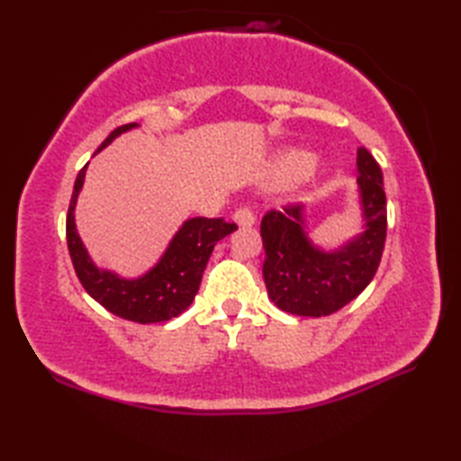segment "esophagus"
I'll return each mask as SVG.
<instances>
[{
  "label": "esophagus",
  "instance_id": "obj_1",
  "mask_svg": "<svg viewBox=\"0 0 461 461\" xmlns=\"http://www.w3.org/2000/svg\"><path fill=\"white\" fill-rule=\"evenodd\" d=\"M233 220L238 221L240 228H251V225L256 223V213H253L249 205H241V208L233 213Z\"/></svg>",
  "mask_w": 461,
  "mask_h": 461
}]
</instances>
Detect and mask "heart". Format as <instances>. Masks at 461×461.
<instances>
[{"label":"heart","instance_id":"1","mask_svg":"<svg viewBox=\"0 0 461 461\" xmlns=\"http://www.w3.org/2000/svg\"><path fill=\"white\" fill-rule=\"evenodd\" d=\"M303 166H305V158H303V156H291V158L285 160L287 172H299Z\"/></svg>","mask_w":461,"mask_h":461}]
</instances>
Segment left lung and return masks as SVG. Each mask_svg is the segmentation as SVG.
<instances>
[{"mask_svg": "<svg viewBox=\"0 0 461 461\" xmlns=\"http://www.w3.org/2000/svg\"><path fill=\"white\" fill-rule=\"evenodd\" d=\"M357 164L366 230L345 248L327 253L312 246L303 225L301 203H285L263 215V279L271 301L291 315L327 317L337 312L376 276L386 241V194L378 162L362 146Z\"/></svg>", "mask_w": 461, "mask_h": 461, "instance_id": "1", "label": "left lung"}]
</instances>
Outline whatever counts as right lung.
Here are the masks:
<instances>
[{"instance_id":"obj_1","label":"right lung","mask_w":461,"mask_h":461,"mask_svg":"<svg viewBox=\"0 0 461 461\" xmlns=\"http://www.w3.org/2000/svg\"><path fill=\"white\" fill-rule=\"evenodd\" d=\"M134 126L139 124L129 122L114 129L106 136L99 150ZM85 170L86 166H83L79 176H77L67 212L68 256H71L81 285L106 311L126 321L146 325V322H162L178 317L182 311L192 305L195 293L200 289L203 269L208 266L213 246L225 236H230L233 230H238V225L225 221L223 218H192L184 221L158 266L152 267L140 279H122L116 273L96 267L86 253L79 233H77L73 212L77 195L83 188Z\"/></svg>"}]
</instances>
